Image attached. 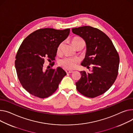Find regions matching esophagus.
<instances>
[{
  "instance_id": "34e87169",
  "label": "esophagus",
  "mask_w": 133,
  "mask_h": 133,
  "mask_svg": "<svg viewBox=\"0 0 133 133\" xmlns=\"http://www.w3.org/2000/svg\"><path fill=\"white\" fill-rule=\"evenodd\" d=\"M66 73H73V72L72 71V70H66Z\"/></svg>"
}]
</instances>
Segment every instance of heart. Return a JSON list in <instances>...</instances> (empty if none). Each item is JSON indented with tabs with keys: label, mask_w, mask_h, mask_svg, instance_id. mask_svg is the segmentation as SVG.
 Listing matches in <instances>:
<instances>
[{
	"label": "heart",
	"mask_w": 133,
	"mask_h": 133,
	"mask_svg": "<svg viewBox=\"0 0 133 133\" xmlns=\"http://www.w3.org/2000/svg\"><path fill=\"white\" fill-rule=\"evenodd\" d=\"M81 41H83V39L81 38L78 37H75L72 39V43L73 44V45L76 48L77 44ZM63 48V43L61 42L59 44L57 49V52L58 54H59V53L61 52ZM77 63L78 60L76 59L69 57H65L63 59H60L58 62V64L60 66L63 67L66 69H73L76 67Z\"/></svg>",
	"instance_id": "b5f03b06"
}]
</instances>
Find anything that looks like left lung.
<instances>
[{"label":"left lung","mask_w":133,"mask_h":133,"mask_svg":"<svg viewBox=\"0 0 133 133\" xmlns=\"http://www.w3.org/2000/svg\"><path fill=\"white\" fill-rule=\"evenodd\" d=\"M72 32L85 42L87 52L81 65L91 73L81 71V77L76 82L77 91L89 98H95L108 91L118 74L119 56L110 38L99 29L91 26L72 28Z\"/></svg>","instance_id":"left-lung-1"}]
</instances>
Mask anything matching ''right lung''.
Instances as JSON below:
<instances>
[{"mask_svg":"<svg viewBox=\"0 0 133 133\" xmlns=\"http://www.w3.org/2000/svg\"><path fill=\"white\" fill-rule=\"evenodd\" d=\"M69 32L70 29H39L29 35L21 43L15 56V66L21 84L29 94L45 98L58 89L66 73L60 67L45 70L43 64L45 58L51 61L55 60L58 46ZM54 64V62L50 63L51 67Z\"/></svg>","mask_w":133,"mask_h":133,"instance_id":"add662e5","label":"right lung"}]
</instances>
